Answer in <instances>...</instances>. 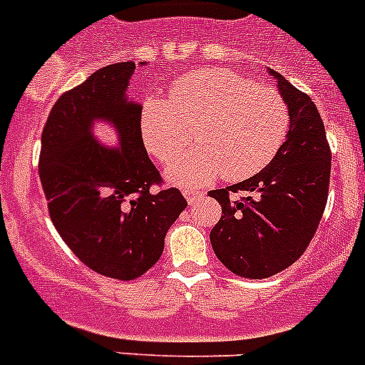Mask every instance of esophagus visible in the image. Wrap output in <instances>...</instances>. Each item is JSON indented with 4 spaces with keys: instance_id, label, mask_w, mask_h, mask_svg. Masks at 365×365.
Listing matches in <instances>:
<instances>
[{
    "instance_id": "obj_1",
    "label": "esophagus",
    "mask_w": 365,
    "mask_h": 365,
    "mask_svg": "<svg viewBox=\"0 0 365 365\" xmlns=\"http://www.w3.org/2000/svg\"><path fill=\"white\" fill-rule=\"evenodd\" d=\"M202 195H205V193L199 192V190H185V197L188 199L190 205H193V202H197L199 199L202 197Z\"/></svg>"
}]
</instances>
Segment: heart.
Segmentation results:
<instances>
[{
    "instance_id": "obj_1",
    "label": "heart",
    "mask_w": 365,
    "mask_h": 365,
    "mask_svg": "<svg viewBox=\"0 0 365 365\" xmlns=\"http://www.w3.org/2000/svg\"><path fill=\"white\" fill-rule=\"evenodd\" d=\"M193 135L197 146L170 179L182 186L208 185L225 175L243 180L279 153L291 130L289 104L270 86L219 67L173 80L170 98L148 95L140 108V137L164 166L177 163Z\"/></svg>"
}]
</instances>
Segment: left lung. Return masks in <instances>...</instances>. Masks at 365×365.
Returning a JSON list of instances; mask_svg holds the SVG:
<instances>
[{
  "label": "left lung",
  "mask_w": 365,
  "mask_h": 365,
  "mask_svg": "<svg viewBox=\"0 0 365 365\" xmlns=\"http://www.w3.org/2000/svg\"><path fill=\"white\" fill-rule=\"evenodd\" d=\"M291 111V130L272 163L250 179L212 190L222 215L210 232L222 265L247 279L270 278L299 259L327 205L331 146L314 102L270 69ZM245 197L232 200V192Z\"/></svg>",
  "instance_id": "8db88e82"
}]
</instances>
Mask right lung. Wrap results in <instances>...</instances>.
Segmentation results:
<instances>
[{
	"label": "right lung",
	"instance_id": "right-lung-1",
	"mask_svg": "<svg viewBox=\"0 0 365 365\" xmlns=\"http://www.w3.org/2000/svg\"><path fill=\"white\" fill-rule=\"evenodd\" d=\"M135 62L106 66L56 100L41 131L38 173L51 221L73 254L108 278H140L159 261L164 237L188 202L164 188L140 137V106L128 102ZM95 118L123 143L92 138Z\"/></svg>",
	"mask_w": 365,
	"mask_h": 365
}]
</instances>
